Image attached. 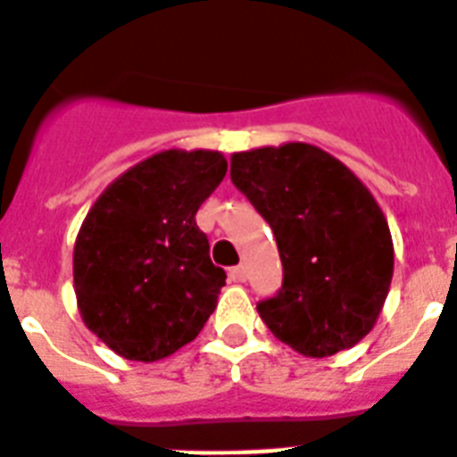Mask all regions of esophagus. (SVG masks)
I'll use <instances>...</instances> for the list:
<instances>
[{"mask_svg": "<svg viewBox=\"0 0 457 457\" xmlns=\"http://www.w3.org/2000/svg\"><path fill=\"white\" fill-rule=\"evenodd\" d=\"M246 276H248V271H246V267H244V264H237V267H232V270H229V278H232V281H237V283L246 281Z\"/></svg>", "mask_w": 457, "mask_h": 457, "instance_id": "1", "label": "esophagus"}]
</instances>
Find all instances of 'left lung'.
Returning <instances> with one entry per match:
<instances>
[{"label":"left lung","mask_w":457,"mask_h":457,"mask_svg":"<svg viewBox=\"0 0 457 457\" xmlns=\"http://www.w3.org/2000/svg\"><path fill=\"white\" fill-rule=\"evenodd\" d=\"M229 179L270 222L283 283L260 318L306 358L367 337L393 278L388 222L360 179L309 144L235 153Z\"/></svg>","instance_id":"left-lung-1"}]
</instances>
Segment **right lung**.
I'll return each instance as SVG.
<instances>
[{"mask_svg":"<svg viewBox=\"0 0 457 457\" xmlns=\"http://www.w3.org/2000/svg\"><path fill=\"white\" fill-rule=\"evenodd\" d=\"M216 151H162L116 179L74 248L80 316L106 346L155 362L202 332L225 286L195 213L225 179Z\"/></svg>","mask_w":457,"mask_h":457,"instance_id":"obj_1","label":"right lung"}]
</instances>
